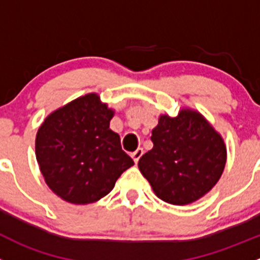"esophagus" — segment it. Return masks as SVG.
Instances as JSON below:
<instances>
[{"label":"esophagus","mask_w":260,"mask_h":260,"mask_svg":"<svg viewBox=\"0 0 260 260\" xmlns=\"http://www.w3.org/2000/svg\"><path fill=\"white\" fill-rule=\"evenodd\" d=\"M142 155H143V148H141V147H138L137 150L135 151V152L131 153V156H132V158L135 160L136 164L138 162V160H140L141 156H142Z\"/></svg>","instance_id":"34e87169"}]
</instances>
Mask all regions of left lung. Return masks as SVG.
<instances>
[{"label": "left lung", "mask_w": 260, "mask_h": 260, "mask_svg": "<svg viewBox=\"0 0 260 260\" xmlns=\"http://www.w3.org/2000/svg\"><path fill=\"white\" fill-rule=\"evenodd\" d=\"M152 150L138 168L160 200L184 206L211 190L222 175L226 146L201 113L181 109L178 117L161 115L152 129Z\"/></svg>", "instance_id": "left-lung-1"}]
</instances>
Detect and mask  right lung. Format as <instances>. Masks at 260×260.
I'll return each mask as SVG.
<instances>
[{"instance_id":"add662e5","label":"right lung","mask_w":260,"mask_h":260,"mask_svg":"<svg viewBox=\"0 0 260 260\" xmlns=\"http://www.w3.org/2000/svg\"><path fill=\"white\" fill-rule=\"evenodd\" d=\"M114 110L99 95L77 98L48 115L38 129L35 153L47 185L66 202L87 205L110 193L132 165L109 128Z\"/></svg>"}]
</instances>
